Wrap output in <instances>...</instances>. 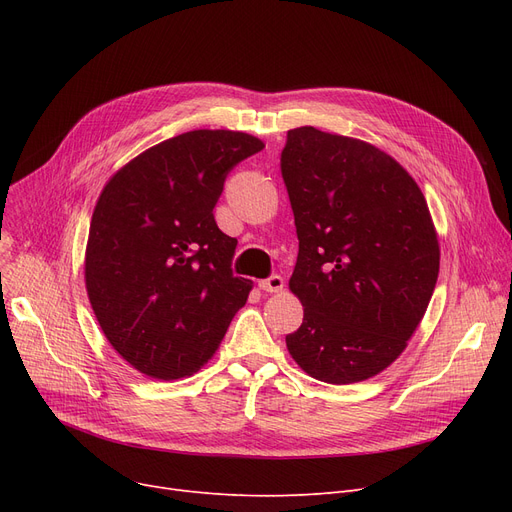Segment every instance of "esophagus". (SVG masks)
<instances>
[{"label": "esophagus", "mask_w": 512, "mask_h": 512, "mask_svg": "<svg viewBox=\"0 0 512 512\" xmlns=\"http://www.w3.org/2000/svg\"><path fill=\"white\" fill-rule=\"evenodd\" d=\"M259 286H261V290H265V292H280V290L284 288V278L278 276V274H274V276H270V278L261 280Z\"/></svg>", "instance_id": "1"}]
</instances>
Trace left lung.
Masks as SVG:
<instances>
[{
    "mask_svg": "<svg viewBox=\"0 0 512 512\" xmlns=\"http://www.w3.org/2000/svg\"><path fill=\"white\" fill-rule=\"evenodd\" d=\"M280 170L299 236L290 290L305 307L288 353L319 382H363L405 351L434 294L425 197L378 147L313 126L288 130Z\"/></svg>",
    "mask_w": 512,
    "mask_h": 512,
    "instance_id": "8db88e82",
    "label": "left lung"
}]
</instances>
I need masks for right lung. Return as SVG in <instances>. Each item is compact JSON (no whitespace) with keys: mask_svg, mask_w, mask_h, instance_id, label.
Instances as JSON below:
<instances>
[{"mask_svg":"<svg viewBox=\"0 0 512 512\" xmlns=\"http://www.w3.org/2000/svg\"><path fill=\"white\" fill-rule=\"evenodd\" d=\"M265 145L191 130L118 170L93 211L85 280L110 344L134 369L178 380L207 363L253 282L232 274L236 238L213 218L224 182Z\"/></svg>","mask_w":512,"mask_h":512,"instance_id":"add662e5","label":"right lung"}]
</instances>
